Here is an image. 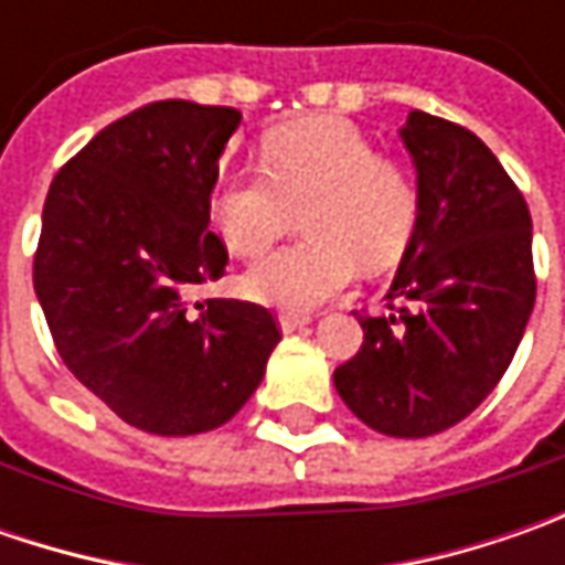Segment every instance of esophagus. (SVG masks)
<instances>
[{"mask_svg": "<svg viewBox=\"0 0 565 565\" xmlns=\"http://www.w3.org/2000/svg\"><path fill=\"white\" fill-rule=\"evenodd\" d=\"M308 323H311V317L308 315H295V311H282V315H279L282 333H295V330H301V327H308Z\"/></svg>", "mask_w": 565, "mask_h": 565, "instance_id": "obj_1", "label": "esophagus"}]
</instances>
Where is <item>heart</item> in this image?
<instances>
[{"label": "heart", "instance_id": "heart-1", "mask_svg": "<svg viewBox=\"0 0 565 565\" xmlns=\"http://www.w3.org/2000/svg\"><path fill=\"white\" fill-rule=\"evenodd\" d=\"M264 175H226L210 194V223L235 257H257L301 210L308 238L276 250L245 276V292L276 308H315L342 292L359 264L386 270L418 226V185L377 153L355 121H295L260 141Z\"/></svg>", "mask_w": 565, "mask_h": 565}]
</instances>
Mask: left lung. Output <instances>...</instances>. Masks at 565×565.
Returning <instances> with one entry per match:
<instances>
[{"label":"left lung","instance_id":"1","mask_svg":"<svg viewBox=\"0 0 565 565\" xmlns=\"http://www.w3.org/2000/svg\"><path fill=\"white\" fill-rule=\"evenodd\" d=\"M418 226L364 342L333 371L342 402L386 437L468 418L507 374L532 317V213L510 172L456 121L408 113Z\"/></svg>","mask_w":565,"mask_h":565}]
</instances>
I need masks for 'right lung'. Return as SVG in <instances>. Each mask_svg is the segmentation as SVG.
<instances>
[{"label": "right lung", "mask_w": 565, "mask_h": 565, "mask_svg": "<svg viewBox=\"0 0 565 565\" xmlns=\"http://www.w3.org/2000/svg\"><path fill=\"white\" fill-rule=\"evenodd\" d=\"M232 106L157 99L109 121L55 172L33 289L65 367L121 422L160 437L226 424L282 330L270 308L191 301L226 273L210 232Z\"/></svg>", "instance_id": "right-lung-1"}]
</instances>
